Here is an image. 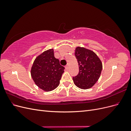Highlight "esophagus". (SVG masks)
I'll return each mask as SVG.
<instances>
[{
  "mask_svg": "<svg viewBox=\"0 0 131 131\" xmlns=\"http://www.w3.org/2000/svg\"><path fill=\"white\" fill-rule=\"evenodd\" d=\"M65 68H66V69H68V68H69V64H67L65 66Z\"/></svg>",
  "mask_w": 131,
  "mask_h": 131,
  "instance_id": "34e87169",
  "label": "esophagus"
}]
</instances>
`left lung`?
<instances>
[{"instance_id":"obj_1","label":"left lung","mask_w":131,"mask_h":131,"mask_svg":"<svg viewBox=\"0 0 131 131\" xmlns=\"http://www.w3.org/2000/svg\"><path fill=\"white\" fill-rule=\"evenodd\" d=\"M75 56L79 67V74L73 77L75 85L81 89H90L100 77L102 63L93 51L84 47H77Z\"/></svg>"}]
</instances>
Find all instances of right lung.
<instances>
[{
  "label": "right lung",
  "mask_w": 131,
  "mask_h": 131,
  "mask_svg": "<svg viewBox=\"0 0 131 131\" xmlns=\"http://www.w3.org/2000/svg\"><path fill=\"white\" fill-rule=\"evenodd\" d=\"M64 69L54 57L53 50L49 49L35 58L30 73L37 86L48 92L57 88Z\"/></svg>",
  "instance_id": "obj_1"
}]
</instances>
